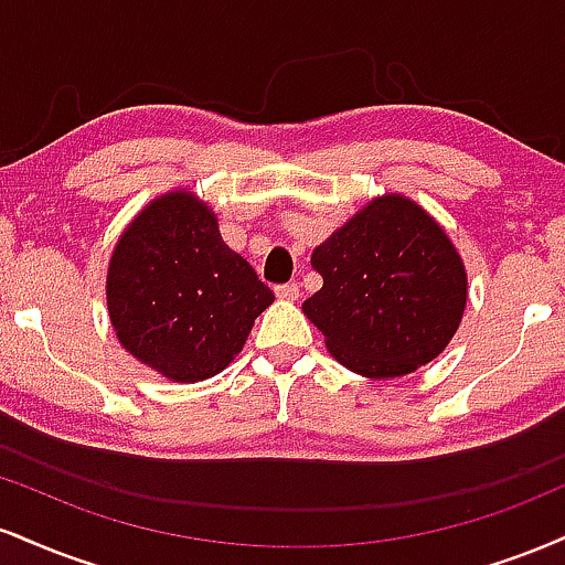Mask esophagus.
Listing matches in <instances>:
<instances>
[{"instance_id":"esophagus-1","label":"esophagus","mask_w":565,"mask_h":565,"mask_svg":"<svg viewBox=\"0 0 565 565\" xmlns=\"http://www.w3.org/2000/svg\"><path fill=\"white\" fill-rule=\"evenodd\" d=\"M276 297H281V300H297V297H300V284H295V281L278 284Z\"/></svg>"}]
</instances>
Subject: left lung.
Masks as SVG:
<instances>
[{"mask_svg": "<svg viewBox=\"0 0 565 565\" xmlns=\"http://www.w3.org/2000/svg\"><path fill=\"white\" fill-rule=\"evenodd\" d=\"M323 287L302 312L344 369L397 379L450 344L468 278L450 236L403 194L371 200L312 249Z\"/></svg>", "mask_w": 565, "mask_h": 565, "instance_id": "obj_1", "label": "left lung"}]
</instances>
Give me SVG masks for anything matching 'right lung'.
Returning a JSON list of instances; mask_svg holds the SVG:
<instances>
[{
  "instance_id": "right-lung-1",
  "label": "right lung",
  "mask_w": 565,
  "mask_h": 565,
  "mask_svg": "<svg viewBox=\"0 0 565 565\" xmlns=\"http://www.w3.org/2000/svg\"><path fill=\"white\" fill-rule=\"evenodd\" d=\"M270 302L274 291L221 239L213 210L183 189L128 223L107 268V310L120 344L181 384L226 369Z\"/></svg>"
}]
</instances>
